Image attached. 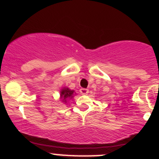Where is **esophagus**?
<instances>
[{
	"instance_id": "obj_1",
	"label": "esophagus",
	"mask_w": 159,
	"mask_h": 159,
	"mask_svg": "<svg viewBox=\"0 0 159 159\" xmlns=\"http://www.w3.org/2000/svg\"><path fill=\"white\" fill-rule=\"evenodd\" d=\"M80 92L81 94H87L89 93V90L86 89H80Z\"/></svg>"
}]
</instances>
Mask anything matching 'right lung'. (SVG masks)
<instances>
[{
  "instance_id": "obj_1",
  "label": "right lung",
  "mask_w": 159,
  "mask_h": 159,
  "mask_svg": "<svg viewBox=\"0 0 159 159\" xmlns=\"http://www.w3.org/2000/svg\"><path fill=\"white\" fill-rule=\"evenodd\" d=\"M75 94H76V93L74 90H70L68 87H64L60 91V99L62 101V102L66 103L67 100L71 99Z\"/></svg>"
}]
</instances>
